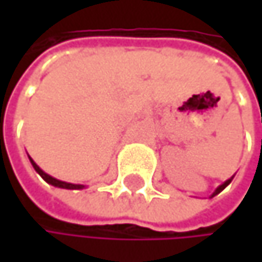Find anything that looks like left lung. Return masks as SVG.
<instances>
[{"label":"left lung","instance_id":"left-lung-1","mask_svg":"<svg viewBox=\"0 0 262 262\" xmlns=\"http://www.w3.org/2000/svg\"><path fill=\"white\" fill-rule=\"evenodd\" d=\"M231 181H232V179H228V181H226V182L223 183V185H220V186H219V188H217V189L214 191V194H212L211 197H214V195H217L219 192H222V191H223V189H225V188H226V186H228V185L231 183Z\"/></svg>","mask_w":262,"mask_h":262}]
</instances>
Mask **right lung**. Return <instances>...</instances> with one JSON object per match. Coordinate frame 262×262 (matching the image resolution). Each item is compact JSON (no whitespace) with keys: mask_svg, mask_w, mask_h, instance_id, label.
I'll use <instances>...</instances> for the list:
<instances>
[{"mask_svg":"<svg viewBox=\"0 0 262 262\" xmlns=\"http://www.w3.org/2000/svg\"><path fill=\"white\" fill-rule=\"evenodd\" d=\"M30 162H31V165L34 167V170L40 174V178L45 181V182L51 183V185H54V186H59V188H67V189H80V188H83V185H74V183H68V182H62V181H57V179H54V178H51L50 174H47V173H43L37 165H36V162L30 158Z\"/></svg>","mask_w":262,"mask_h":262,"instance_id":"right-lung-1","label":"right lung"}]
</instances>
